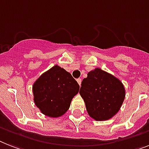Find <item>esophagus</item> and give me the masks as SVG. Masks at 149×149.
<instances>
[{
    "label": "esophagus",
    "instance_id": "34e87169",
    "mask_svg": "<svg viewBox=\"0 0 149 149\" xmlns=\"http://www.w3.org/2000/svg\"><path fill=\"white\" fill-rule=\"evenodd\" d=\"M77 83H78V84L81 86V78H77Z\"/></svg>",
    "mask_w": 149,
    "mask_h": 149
}]
</instances>
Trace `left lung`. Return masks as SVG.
Segmentation results:
<instances>
[{"instance_id": "1", "label": "left lung", "mask_w": 149, "mask_h": 149, "mask_svg": "<svg viewBox=\"0 0 149 149\" xmlns=\"http://www.w3.org/2000/svg\"><path fill=\"white\" fill-rule=\"evenodd\" d=\"M79 94L89 116L102 121L112 118L120 110L126 92L118 78L100 68H95L83 79Z\"/></svg>"}]
</instances>
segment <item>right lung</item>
<instances>
[{
  "label": "right lung",
  "mask_w": 149,
  "mask_h": 149,
  "mask_svg": "<svg viewBox=\"0 0 149 149\" xmlns=\"http://www.w3.org/2000/svg\"><path fill=\"white\" fill-rule=\"evenodd\" d=\"M80 86L69 72L55 65L43 73L33 84L36 106L45 116L58 117L69 109L72 98Z\"/></svg>",
  "instance_id": "1"
}]
</instances>
